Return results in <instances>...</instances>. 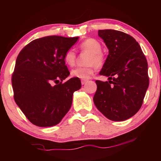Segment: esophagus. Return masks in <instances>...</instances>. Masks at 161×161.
I'll list each match as a JSON object with an SVG mask.
<instances>
[{"instance_id":"34e87169","label":"esophagus","mask_w":161,"mask_h":161,"mask_svg":"<svg viewBox=\"0 0 161 161\" xmlns=\"http://www.w3.org/2000/svg\"><path fill=\"white\" fill-rule=\"evenodd\" d=\"M87 81H88V80H81V84H85Z\"/></svg>"}]
</instances>
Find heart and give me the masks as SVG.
I'll return each instance as SVG.
<instances>
[{
  "label": "heart",
  "instance_id": "heart-1",
  "mask_svg": "<svg viewBox=\"0 0 161 161\" xmlns=\"http://www.w3.org/2000/svg\"><path fill=\"white\" fill-rule=\"evenodd\" d=\"M80 48L81 51L89 53V56L87 59L86 64H89L86 67H78L71 71V76L81 80L89 79L94 74L95 66L98 68L103 67L105 62V58L102 50V45L98 40L89 38L81 43ZM76 53L74 50L69 49L65 53L64 55V61L67 65L72 67L75 63Z\"/></svg>",
  "mask_w": 161,
  "mask_h": 161
}]
</instances>
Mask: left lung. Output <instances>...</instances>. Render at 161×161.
<instances>
[{
    "instance_id": "1",
    "label": "left lung",
    "mask_w": 161,
    "mask_h": 161,
    "mask_svg": "<svg viewBox=\"0 0 161 161\" xmlns=\"http://www.w3.org/2000/svg\"><path fill=\"white\" fill-rule=\"evenodd\" d=\"M108 54L97 80L94 103L101 113L114 121L132 117L140 109L149 85L148 62L138 43L130 35L115 30H100Z\"/></svg>"
}]
</instances>
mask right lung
Here are the masks:
<instances>
[{
  "label": "right lung",
  "mask_w": 161,
  "mask_h": 161,
  "mask_svg": "<svg viewBox=\"0 0 161 161\" xmlns=\"http://www.w3.org/2000/svg\"><path fill=\"white\" fill-rule=\"evenodd\" d=\"M78 38L57 35L38 38L18 55L12 75L14 99L35 126L58 124L72 106L73 93L81 88L79 78L62 83L70 74L64 55Z\"/></svg>",
  "instance_id": "1"
}]
</instances>
